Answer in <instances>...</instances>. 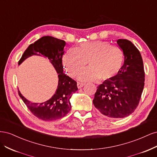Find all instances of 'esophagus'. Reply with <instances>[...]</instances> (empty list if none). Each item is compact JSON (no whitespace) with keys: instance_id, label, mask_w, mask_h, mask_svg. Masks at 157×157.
<instances>
[{"instance_id":"obj_1","label":"esophagus","mask_w":157,"mask_h":157,"mask_svg":"<svg viewBox=\"0 0 157 157\" xmlns=\"http://www.w3.org/2000/svg\"><path fill=\"white\" fill-rule=\"evenodd\" d=\"M84 85V83H82V82H77V87L78 88H82L83 86Z\"/></svg>"}]
</instances>
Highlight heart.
<instances>
[{"instance_id":"1","label":"heart","mask_w":157,"mask_h":157,"mask_svg":"<svg viewBox=\"0 0 157 157\" xmlns=\"http://www.w3.org/2000/svg\"><path fill=\"white\" fill-rule=\"evenodd\" d=\"M124 53L117 46L108 42H84L77 48H71L63 57V64L68 75L75 77L86 65L90 67L78 75L82 81L111 79L118 73L124 62Z\"/></svg>"}]
</instances>
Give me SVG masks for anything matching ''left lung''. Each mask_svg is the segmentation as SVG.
<instances>
[{
	"instance_id": "left-lung-1",
	"label": "left lung",
	"mask_w": 157,
	"mask_h": 157,
	"mask_svg": "<svg viewBox=\"0 0 157 157\" xmlns=\"http://www.w3.org/2000/svg\"><path fill=\"white\" fill-rule=\"evenodd\" d=\"M117 43L124 53V64L115 77L99 85L93 99L95 107L112 118H124L135 111L145 82L143 59L138 49L126 39H118Z\"/></svg>"
}]
</instances>
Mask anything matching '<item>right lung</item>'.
<instances>
[{"label": "right lung", "instance_id": "right-lung-1", "mask_svg": "<svg viewBox=\"0 0 157 157\" xmlns=\"http://www.w3.org/2000/svg\"><path fill=\"white\" fill-rule=\"evenodd\" d=\"M65 46V42L63 40L50 36H43L29 46L18 62V65H20L33 55L43 56L49 59L58 74L59 80L56 92L49 100L44 103H32L18 91L19 96L30 111L42 121H55L67 115L71 108L69 99L78 90L77 82L63 73L62 57Z\"/></svg>", "mask_w": 157, "mask_h": 157}]
</instances>
